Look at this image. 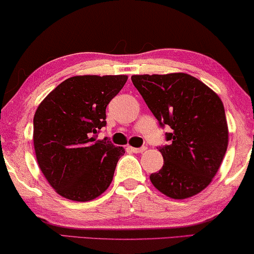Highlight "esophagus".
<instances>
[{
    "label": "esophagus",
    "mask_w": 254,
    "mask_h": 254,
    "mask_svg": "<svg viewBox=\"0 0 254 254\" xmlns=\"http://www.w3.org/2000/svg\"><path fill=\"white\" fill-rule=\"evenodd\" d=\"M127 149L133 151V153H142L143 150H146V147L142 146V147H139V148H135V147H127Z\"/></svg>",
    "instance_id": "1"
}]
</instances>
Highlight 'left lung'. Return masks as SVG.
Segmentation results:
<instances>
[{"instance_id":"1","label":"left lung","mask_w":254,"mask_h":254,"mask_svg":"<svg viewBox=\"0 0 254 254\" xmlns=\"http://www.w3.org/2000/svg\"><path fill=\"white\" fill-rule=\"evenodd\" d=\"M141 94L169 141L160 146L164 164L150 181L171 198L191 197L209 186L228 146L224 104L199 79L185 73L133 75Z\"/></svg>"}]
</instances>
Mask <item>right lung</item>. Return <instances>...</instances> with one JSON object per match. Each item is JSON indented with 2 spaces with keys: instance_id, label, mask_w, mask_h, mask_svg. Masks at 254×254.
<instances>
[{
  "instance_id": "1",
  "label": "right lung",
  "mask_w": 254,
  "mask_h": 254,
  "mask_svg": "<svg viewBox=\"0 0 254 254\" xmlns=\"http://www.w3.org/2000/svg\"><path fill=\"white\" fill-rule=\"evenodd\" d=\"M127 75L74 76L57 86L34 115V148L41 171L63 197L86 202L109 187L123 147L107 137L106 107Z\"/></svg>"
}]
</instances>
